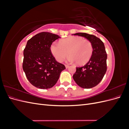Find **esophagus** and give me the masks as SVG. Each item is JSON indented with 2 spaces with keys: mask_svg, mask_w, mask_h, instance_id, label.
Returning <instances> with one entry per match:
<instances>
[{
  "mask_svg": "<svg viewBox=\"0 0 129 129\" xmlns=\"http://www.w3.org/2000/svg\"><path fill=\"white\" fill-rule=\"evenodd\" d=\"M65 67H66V68H68L69 66L68 65H65Z\"/></svg>",
  "mask_w": 129,
  "mask_h": 129,
  "instance_id": "esophagus-1",
  "label": "esophagus"
}]
</instances>
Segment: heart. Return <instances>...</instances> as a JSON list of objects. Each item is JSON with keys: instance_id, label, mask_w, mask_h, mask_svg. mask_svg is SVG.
I'll return each instance as SVG.
<instances>
[{"instance_id": "obj_1", "label": "heart", "mask_w": 129, "mask_h": 129, "mask_svg": "<svg viewBox=\"0 0 129 129\" xmlns=\"http://www.w3.org/2000/svg\"><path fill=\"white\" fill-rule=\"evenodd\" d=\"M52 55L58 62H62L68 55L67 61L79 65L86 64L90 59L93 47L91 43L81 37H71L62 39L60 43L53 42L50 47Z\"/></svg>"}]
</instances>
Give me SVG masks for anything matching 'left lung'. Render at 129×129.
<instances>
[{"label": "left lung", "instance_id": "1", "mask_svg": "<svg viewBox=\"0 0 129 129\" xmlns=\"http://www.w3.org/2000/svg\"><path fill=\"white\" fill-rule=\"evenodd\" d=\"M74 36L84 37L91 43L93 52L90 59L83 67H76L73 79L81 88L89 89L98 84L107 71V54L103 42L93 35L77 33Z\"/></svg>", "mask_w": 129, "mask_h": 129}]
</instances>
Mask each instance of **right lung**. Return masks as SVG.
Instances as JSON below:
<instances>
[{"label":"right lung","mask_w":129,"mask_h":129,"mask_svg":"<svg viewBox=\"0 0 129 129\" xmlns=\"http://www.w3.org/2000/svg\"><path fill=\"white\" fill-rule=\"evenodd\" d=\"M60 37L49 32H41L30 38L24 50L22 68L29 82L37 88H52L66 69L58 63L50 50L52 43Z\"/></svg>","instance_id":"1"}]
</instances>
